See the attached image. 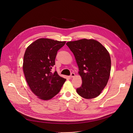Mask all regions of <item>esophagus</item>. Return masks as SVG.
I'll return each instance as SVG.
<instances>
[{"instance_id": "obj_1", "label": "esophagus", "mask_w": 133, "mask_h": 133, "mask_svg": "<svg viewBox=\"0 0 133 133\" xmlns=\"http://www.w3.org/2000/svg\"><path fill=\"white\" fill-rule=\"evenodd\" d=\"M75 74L74 73V72H72V73H71V74H70V78H74V77H75Z\"/></svg>"}]
</instances>
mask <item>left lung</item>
<instances>
[{"label": "left lung", "instance_id": "obj_1", "mask_svg": "<svg viewBox=\"0 0 133 133\" xmlns=\"http://www.w3.org/2000/svg\"><path fill=\"white\" fill-rule=\"evenodd\" d=\"M73 53L82 79V86L76 89L85 99L99 96L108 81L111 69L109 52L99 42L82 39L66 43Z\"/></svg>", "mask_w": 133, "mask_h": 133}]
</instances>
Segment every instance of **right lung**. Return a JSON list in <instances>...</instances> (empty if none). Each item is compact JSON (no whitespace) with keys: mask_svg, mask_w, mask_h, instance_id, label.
I'll return each instance as SVG.
<instances>
[{"mask_svg":"<svg viewBox=\"0 0 133 133\" xmlns=\"http://www.w3.org/2000/svg\"><path fill=\"white\" fill-rule=\"evenodd\" d=\"M66 42L39 38L29 45L24 56L23 71L26 81L36 96L42 100L51 99L66 81L57 72H51L58 50Z\"/></svg>","mask_w":133,"mask_h":133,"instance_id":"1","label":"right lung"}]
</instances>
